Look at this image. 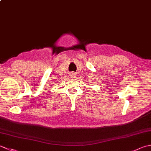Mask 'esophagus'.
I'll return each instance as SVG.
<instances>
[{
  "label": "esophagus",
  "instance_id": "34e87169",
  "mask_svg": "<svg viewBox=\"0 0 151 151\" xmlns=\"http://www.w3.org/2000/svg\"><path fill=\"white\" fill-rule=\"evenodd\" d=\"M75 75H76V74L74 73V72H72V73H70V75H69V76H70V77H71L72 78H75Z\"/></svg>",
  "mask_w": 151,
  "mask_h": 151
}]
</instances>
